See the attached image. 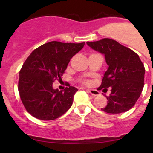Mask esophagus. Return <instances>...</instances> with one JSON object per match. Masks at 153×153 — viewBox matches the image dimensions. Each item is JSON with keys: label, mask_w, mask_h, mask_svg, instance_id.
Returning a JSON list of instances; mask_svg holds the SVG:
<instances>
[{"label": "esophagus", "mask_w": 153, "mask_h": 153, "mask_svg": "<svg viewBox=\"0 0 153 153\" xmlns=\"http://www.w3.org/2000/svg\"><path fill=\"white\" fill-rule=\"evenodd\" d=\"M87 92L90 93L91 95H94V96H97V95H99V92L96 89H87Z\"/></svg>", "instance_id": "esophagus-1"}]
</instances>
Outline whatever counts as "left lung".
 <instances>
[{
	"label": "left lung",
	"instance_id": "left-lung-1",
	"mask_svg": "<svg viewBox=\"0 0 153 153\" xmlns=\"http://www.w3.org/2000/svg\"><path fill=\"white\" fill-rule=\"evenodd\" d=\"M86 44L103 54L108 65L99 88L112 89L110 95L106 96L107 105L101 109L112 114L129 110L143 88L145 69L139 56L132 49L109 38L86 42Z\"/></svg>",
	"mask_w": 153,
	"mask_h": 153
}]
</instances>
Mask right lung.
Returning a JSON list of instances; mask_svg holds the SVG:
<instances>
[{
  "label": "right lung",
  "mask_w": 153,
  "mask_h": 153,
  "mask_svg": "<svg viewBox=\"0 0 153 153\" xmlns=\"http://www.w3.org/2000/svg\"><path fill=\"white\" fill-rule=\"evenodd\" d=\"M85 43L72 44L51 41L32 51L20 71L18 92L24 107L35 118L52 121L71 107L78 89L52 87L61 79L70 59L82 49Z\"/></svg>",
  "instance_id": "obj_1"
}]
</instances>
